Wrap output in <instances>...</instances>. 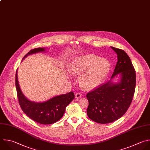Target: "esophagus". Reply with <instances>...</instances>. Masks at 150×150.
<instances>
[{
  "label": "esophagus",
  "mask_w": 150,
  "mask_h": 150,
  "mask_svg": "<svg viewBox=\"0 0 150 150\" xmlns=\"http://www.w3.org/2000/svg\"><path fill=\"white\" fill-rule=\"evenodd\" d=\"M75 98H79L81 97V95L79 93H75Z\"/></svg>",
  "instance_id": "esophagus-1"
}]
</instances>
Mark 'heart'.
Listing matches in <instances>:
<instances>
[{"instance_id": "obj_1", "label": "heart", "mask_w": 150, "mask_h": 150, "mask_svg": "<svg viewBox=\"0 0 150 150\" xmlns=\"http://www.w3.org/2000/svg\"><path fill=\"white\" fill-rule=\"evenodd\" d=\"M110 68V62L107 59L93 54H86L72 61L68 71L72 75H81L79 82L82 88L92 89L104 81Z\"/></svg>"}]
</instances>
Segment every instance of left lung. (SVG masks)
Segmentation results:
<instances>
[{
    "instance_id": "1",
    "label": "left lung",
    "mask_w": 150,
    "mask_h": 150,
    "mask_svg": "<svg viewBox=\"0 0 150 150\" xmlns=\"http://www.w3.org/2000/svg\"><path fill=\"white\" fill-rule=\"evenodd\" d=\"M118 61L110 80L89 92L87 115L99 124L112 122L123 116L128 109L134 94L136 74L131 61L122 49L111 46ZM117 76L119 79L115 82Z\"/></svg>"
}]
</instances>
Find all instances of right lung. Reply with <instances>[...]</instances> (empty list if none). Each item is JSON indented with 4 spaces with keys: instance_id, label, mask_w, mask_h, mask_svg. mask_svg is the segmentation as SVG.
<instances>
[{
    "instance_id": "add662e5",
    "label": "right lung",
    "mask_w": 150,
    "mask_h": 150,
    "mask_svg": "<svg viewBox=\"0 0 150 150\" xmlns=\"http://www.w3.org/2000/svg\"><path fill=\"white\" fill-rule=\"evenodd\" d=\"M46 51L44 47L33 49L23 57L22 61L29 55ZM16 88L19 103L23 112L35 122L45 125L52 124L59 121L63 117L66 107L75 97L74 93L70 92L55 96L43 102L32 101L21 91L18 78V69L16 73Z\"/></svg>"
}]
</instances>
